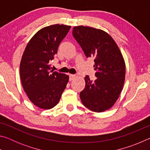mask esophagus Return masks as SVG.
<instances>
[{"label":"esophagus","instance_id":"obj_1","mask_svg":"<svg viewBox=\"0 0 150 150\" xmlns=\"http://www.w3.org/2000/svg\"><path fill=\"white\" fill-rule=\"evenodd\" d=\"M75 75H73V74H70L69 75V81H72L75 79Z\"/></svg>","mask_w":150,"mask_h":150}]
</instances>
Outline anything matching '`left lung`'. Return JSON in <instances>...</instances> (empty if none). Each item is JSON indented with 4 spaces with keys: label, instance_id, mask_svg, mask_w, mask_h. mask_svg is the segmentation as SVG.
<instances>
[{
    "label": "left lung",
    "instance_id": "8db88e82",
    "mask_svg": "<svg viewBox=\"0 0 150 150\" xmlns=\"http://www.w3.org/2000/svg\"><path fill=\"white\" fill-rule=\"evenodd\" d=\"M73 35L87 57H94L96 79L85 77V87L80 98L85 107L100 112L117 100L125 79L126 66L118 45L112 37L101 30L75 26Z\"/></svg>",
    "mask_w": 150,
    "mask_h": 150
}]
</instances>
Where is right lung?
Wrapping results in <instances>:
<instances>
[{
    "mask_svg": "<svg viewBox=\"0 0 150 150\" xmlns=\"http://www.w3.org/2000/svg\"><path fill=\"white\" fill-rule=\"evenodd\" d=\"M70 28V26L55 24L39 30L28 43L22 57V87L30 100L40 108L56 105L69 81V76L64 73H50V63Z\"/></svg>",
    "mask_w": 150,
    "mask_h": 150,
    "instance_id": "obj_1",
    "label": "right lung"
}]
</instances>
